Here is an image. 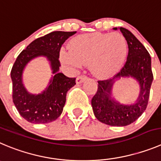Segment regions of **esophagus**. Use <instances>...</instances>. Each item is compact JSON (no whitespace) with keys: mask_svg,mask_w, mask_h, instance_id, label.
<instances>
[{"mask_svg":"<svg viewBox=\"0 0 161 161\" xmlns=\"http://www.w3.org/2000/svg\"><path fill=\"white\" fill-rule=\"evenodd\" d=\"M86 79V75H79L78 76L77 79H76V83L79 84V83H82L84 80Z\"/></svg>","mask_w":161,"mask_h":161,"instance_id":"34e87169","label":"esophagus"}]
</instances>
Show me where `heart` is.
<instances>
[{
  "label": "heart",
  "mask_w": 161,
  "mask_h": 161,
  "mask_svg": "<svg viewBox=\"0 0 161 161\" xmlns=\"http://www.w3.org/2000/svg\"><path fill=\"white\" fill-rule=\"evenodd\" d=\"M70 51L63 49L60 52L64 64L73 68L90 64L94 75L108 78L121 67L128 46L125 37L118 32H94L74 38L70 43Z\"/></svg>",
  "instance_id": "obj_1"
}]
</instances>
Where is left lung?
<instances>
[{
	"label": "left lung",
	"instance_id": "1",
	"mask_svg": "<svg viewBox=\"0 0 161 161\" xmlns=\"http://www.w3.org/2000/svg\"><path fill=\"white\" fill-rule=\"evenodd\" d=\"M114 30L118 28H114ZM128 43V55L122 68L113 79L97 81V91L91 100L94 116L98 121L111 126H125L134 122L144 113L149 98L153 80L151 57L144 45L128 29L120 28ZM132 77L140 86L136 103L123 105L112 98V88L116 80Z\"/></svg>",
	"mask_w": 161,
	"mask_h": 161
}]
</instances>
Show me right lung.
I'll return each mask as SVG.
<instances>
[{
	"instance_id": "1",
	"label": "right lung",
	"mask_w": 161,
	"mask_h": 161,
	"mask_svg": "<svg viewBox=\"0 0 161 161\" xmlns=\"http://www.w3.org/2000/svg\"><path fill=\"white\" fill-rule=\"evenodd\" d=\"M76 31H55L31 42L17 56L11 70L13 100L19 114L34 124H45L61 115L67 93L75 85V78H68L58 72L59 52L64 42ZM45 56L50 61L54 76L49 86L41 94L32 95L26 91L22 82L25 66L34 58Z\"/></svg>"
}]
</instances>
